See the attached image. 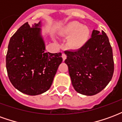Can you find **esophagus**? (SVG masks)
Returning a JSON list of instances; mask_svg holds the SVG:
<instances>
[{"label":"esophagus","instance_id":"esophagus-1","mask_svg":"<svg viewBox=\"0 0 122 122\" xmlns=\"http://www.w3.org/2000/svg\"><path fill=\"white\" fill-rule=\"evenodd\" d=\"M62 58H63V61H65V60L66 59V55L65 53H63V54H62Z\"/></svg>","mask_w":122,"mask_h":122}]
</instances>
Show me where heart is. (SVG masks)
Wrapping results in <instances>:
<instances>
[{
  "label": "heart",
  "instance_id": "1",
  "mask_svg": "<svg viewBox=\"0 0 122 122\" xmlns=\"http://www.w3.org/2000/svg\"><path fill=\"white\" fill-rule=\"evenodd\" d=\"M61 33L69 36L68 46L73 50H79L84 47L90 37V29L78 21L69 23L62 29Z\"/></svg>",
  "mask_w": 122,
  "mask_h": 122
}]
</instances>
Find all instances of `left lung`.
I'll list each match as a JSON object with an SVG mask.
<instances>
[{
  "label": "left lung",
  "instance_id": "8db88e82",
  "mask_svg": "<svg viewBox=\"0 0 122 122\" xmlns=\"http://www.w3.org/2000/svg\"><path fill=\"white\" fill-rule=\"evenodd\" d=\"M65 63L74 90L92 96L101 92L114 73L112 49L103 30H93L87 44L78 50L65 51Z\"/></svg>",
  "mask_w": 122,
  "mask_h": 122
}]
</instances>
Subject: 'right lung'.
Segmentation results:
<instances>
[{
    "label": "right lung",
    "instance_id": "1",
    "mask_svg": "<svg viewBox=\"0 0 122 122\" xmlns=\"http://www.w3.org/2000/svg\"><path fill=\"white\" fill-rule=\"evenodd\" d=\"M41 23L32 27L25 23L10 40L6 58L12 85L29 95L42 94L50 88L63 59L61 53L45 52Z\"/></svg>",
    "mask_w": 122,
    "mask_h": 122
}]
</instances>
